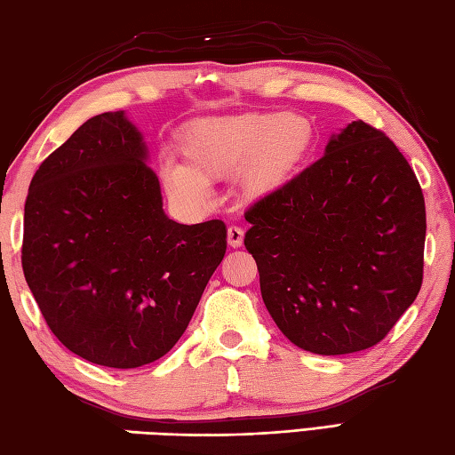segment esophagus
Masks as SVG:
<instances>
[{
  "instance_id": "obj_1",
  "label": "esophagus",
  "mask_w": 455,
  "mask_h": 455,
  "mask_svg": "<svg viewBox=\"0 0 455 455\" xmlns=\"http://www.w3.org/2000/svg\"><path fill=\"white\" fill-rule=\"evenodd\" d=\"M227 240H228V246L238 248L243 246V240H244V230L236 227V225H230L227 230Z\"/></svg>"
}]
</instances>
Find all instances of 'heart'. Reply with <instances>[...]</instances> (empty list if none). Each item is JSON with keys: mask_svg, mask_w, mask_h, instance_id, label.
I'll return each mask as SVG.
<instances>
[{"mask_svg": "<svg viewBox=\"0 0 455 455\" xmlns=\"http://www.w3.org/2000/svg\"><path fill=\"white\" fill-rule=\"evenodd\" d=\"M311 144V123L293 113L199 119L181 134L183 166H164L162 183L173 199L203 205L211 196V181L236 173L240 196L262 201L287 186Z\"/></svg>", "mask_w": 455, "mask_h": 455, "instance_id": "heart-1", "label": "heart"}]
</instances>
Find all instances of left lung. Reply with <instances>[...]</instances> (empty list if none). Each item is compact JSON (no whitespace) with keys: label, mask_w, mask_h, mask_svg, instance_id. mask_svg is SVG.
<instances>
[{"label":"left lung","mask_w":455,"mask_h":455,"mask_svg":"<svg viewBox=\"0 0 455 455\" xmlns=\"http://www.w3.org/2000/svg\"><path fill=\"white\" fill-rule=\"evenodd\" d=\"M244 217L267 313L307 352L375 346L420 291V183L393 140L363 121L332 134L321 160Z\"/></svg>","instance_id":"obj_1"}]
</instances>
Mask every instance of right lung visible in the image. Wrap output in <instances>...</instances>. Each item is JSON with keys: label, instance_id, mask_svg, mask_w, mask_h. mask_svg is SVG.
Returning <instances> with one entry per match:
<instances>
[{"label": "right lung", "instance_id": "obj_1", "mask_svg": "<svg viewBox=\"0 0 455 455\" xmlns=\"http://www.w3.org/2000/svg\"><path fill=\"white\" fill-rule=\"evenodd\" d=\"M147 162L124 111L95 115L38 166L25 201L21 262L48 328L117 370L172 350L227 252L222 220L164 212Z\"/></svg>", "mask_w": 455, "mask_h": 455}]
</instances>
